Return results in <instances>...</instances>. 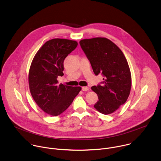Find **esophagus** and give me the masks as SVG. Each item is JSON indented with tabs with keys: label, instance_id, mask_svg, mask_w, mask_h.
Returning a JSON list of instances; mask_svg holds the SVG:
<instances>
[{
	"label": "esophagus",
	"instance_id": "1",
	"mask_svg": "<svg viewBox=\"0 0 161 161\" xmlns=\"http://www.w3.org/2000/svg\"><path fill=\"white\" fill-rule=\"evenodd\" d=\"M81 90L83 91V92H86V91H88L89 90V88L88 86H84V87H82Z\"/></svg>",
	"mask_w": 161,
	"mask_h": 161
}]
</instances>
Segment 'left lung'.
Segmentation results:
<instances>
[{"instance_id":"left-lung-1","label":"left lung","mask_w":161,"mask_h":161,"mask_svg":"<svg viewBox=\"0 0 161 161\" xmlns=\"http://www.w3.org/2000/svg\"><path fill=\"white\" fill-rule=\"evenodd\" d=\"M80 46L90 61L95 75L101 73L103 81L92 87L98 100L95 108L110 114L124 104L130 94L132 79L127 61L119 47L105 37L83 39Z\"/></svg>"}]
</instances>
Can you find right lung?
<instances>
[{
  "label": "right lung",
  "instance_id": "1",
  "mask_svg": "<svg viewBox=\"0 0 161 161\" xmlns=\"http://www.w3.org/2000/svg\"><path fill=\"white\" fill-rule=\"evenodd\" d=\"M75 41L53 39L37 51L31 63L29 85L31 95L37 105L46 113L58 116L71 104L81 88L58 85L57 78L64 75L63 63L76 49Z\"/></svg>",
  "mask_w": 161,
  "mask_h": 161
}]
</instances>
